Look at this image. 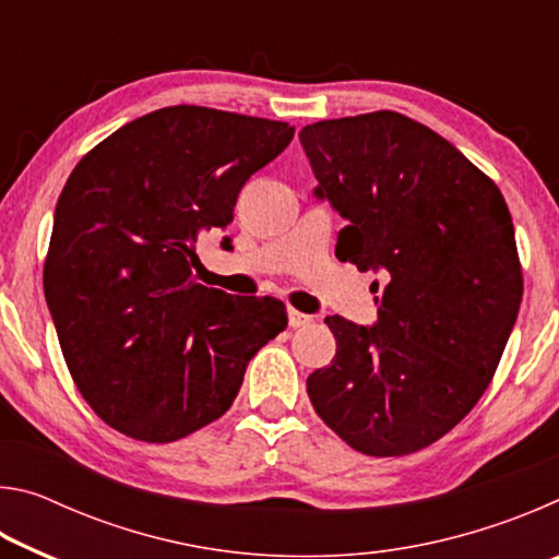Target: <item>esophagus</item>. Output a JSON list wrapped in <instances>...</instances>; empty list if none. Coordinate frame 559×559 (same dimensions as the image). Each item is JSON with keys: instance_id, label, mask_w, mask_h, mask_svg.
<instances>
[{"instance_id": "1", "label": "esophagus", "mask_w": 559, "mask_h": 559, "mask_svg": "<svg viewBox=\"0 0 559 559\" xmlns=\"http://www.w3.org/2000/svg\"><path fill=\"white\" fill-rule=\"evenodd\" d=\"M310 323H313V316L300 313V310H296V308H288V325L290 328H306Z\"/></svg>"}]
</instances>
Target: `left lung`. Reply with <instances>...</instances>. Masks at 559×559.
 I'll return each instance as SVG.
<instances>
[{
    "instance_id": "left-lung-1",
    "label": "left lung",
    "mask_w": 559,
    "mask_h": 559,
    "mask_svg": "<svg viewBox=\"0 0 559 559\" xmlns=\"http://www.w3.org/2000/svg\"><path fill=\"white\" fill-rule=\"evenodd\" d=\"M316 197L345 216L337 259L380 273L377 323L325 318L333 362L308 377L316 412L367 456L449 433L486 392L523 300L508 204L449 140L394 110L300 130Z\"/></svg>"
}]
</instances>
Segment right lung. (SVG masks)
<instances>
[{
	"mask_svg": "<svg viewBox=\"0 0 559 559\" xmlns=\"http://www.w3.org/2000/svg\"><path fill=\"white\" fill-rule=\"evenodd\" d=\"M288 122L173 106L81 159L53 214L44 290L75 386L108 427L169 443L239 394L249 359L286 330V306L197 283V241L226 229ZM222 243H229L224 239Z\"/></svg>",
	"mask_w": 559,
	"mask_h": 559,
	"instance_id": "add662e5",
	"label": "right lung"
}]
</instances>
